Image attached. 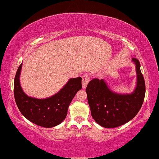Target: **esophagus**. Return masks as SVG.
<instances>
[{"instance_id": "obj_1", "label": "esophagus", "mask_w": 159, "mask_h": 159, "mask_svg": "<svg viewBox=\"0 0 159 159\" xmlns=\"http://www.w3.org/2000/svg\"><path fill=\"white\" fill-rule=\"evenodd\" d=\"M82 87H83V88H86V87H87V86L88 82H89V80H90V76L87 74H84V75H82Z\"/></svg>"}]
</instances>
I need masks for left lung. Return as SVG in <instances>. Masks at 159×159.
Returning <instances> with one entry per match:
<instances>
[{"label": "left lung", "instance_id": "left-lung-1", "mask_svg": "<svg viewBox=\"0 0 159 159\" xmlns=\"http://www.w3.org/2000/svg\"><path fill=\"white\" fill-rule=\"evenodd\" d=\"M136 64L137 84L131 94L120 95L108 89L103 80L93 79L86 88L92 116L101 126L117 127L134 118L141 108L145 97V82L138 59L132 58Z\"/></svg>", "mask_w": 159, "mask_h": 159}]
</instances>
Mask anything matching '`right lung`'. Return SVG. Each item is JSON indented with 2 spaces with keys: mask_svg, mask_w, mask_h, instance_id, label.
<instances>
[{
  "mask_svg": "<svg viewBox=\"0 0 159 159\" xmlns=\"http://www.w3.org/2000/svg\"><path fill=\"white\" fill-rule=\"evenodd\" d=\"M22 64L17 70L14 81L15 100L21 113L30 122L44 127H53L61 123L67 116L72 98L82 89V78H72L53 97L45 99L28 97L20 84Z\"/></svg>",
  "mask_w": 159,
  "mask_h": 159,
  "instance_id": "right-lung-1",
  "label": "right lung"
}]
</instances>
